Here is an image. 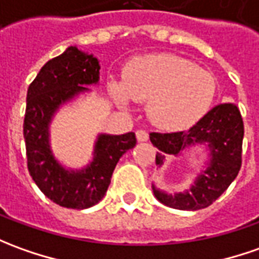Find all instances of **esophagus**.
<instances>
[{"mask_svg": "<svg viewBox=\"0 0 259 259\" xmlns=\"http://www.w3.org/2000/svg\"><path fill=\"white\" fill-rule=\"evenodd\" d=\"M136 137L139 142H147L149 140V133L146 130H137Z\"/></svg>", "mask_w": 259, "mask_h": 259, "instance_id": "esophagus-1", "label": "esophagus"}]
</instances>
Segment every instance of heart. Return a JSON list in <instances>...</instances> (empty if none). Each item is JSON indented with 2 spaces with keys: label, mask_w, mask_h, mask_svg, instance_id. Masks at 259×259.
I'll use <instances>...</instances> for the list:
<instances>
[{
  "label": "heart",
  "mask_w": 259,
  "mask_h": 259,
  "mask_svg": "<svg viewBox=\"0 0 259 259\" xmlns=\"http://www.w3.org/2000/svg\"><path fill=\"white\" fill-rule=\"evenodd\" d=\"M215 89L212 73L173 54L137 56L126 65L123 82L110 83L120 106L127 107L132 100L149 102V119L166 130L187 129L201 119Z\"/></svg>",
  "instance_id": "heart-1"
}]
</instances>
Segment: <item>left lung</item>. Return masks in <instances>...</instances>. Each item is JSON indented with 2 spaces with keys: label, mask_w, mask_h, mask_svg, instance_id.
I'll list each match as a JSON object with an SVG mask.
<instances>
[{
  "label": "left lung",
  "mask_w": 259,
  "mask_h": 259,
  "mask_svg": "<svg viewBox=\"0 0 259 259\" xmlns=\"http://www.w3.org/2000/svg\"><path fill=\"white\" fill-rule=\"evenodd\" d=\"M242 137L244 123L240 109L234 103L212 107L187 132L150 133L152 143L159 149L157 168L164 164L166 157H180L193 147H203L205 152L203 166L187 189L167 193L152 183L154 197L176 210L194 211L208 207L228 189L240 171Z\"/></svg>",
  "instance_id": "8db88e82"
}]
</instances>
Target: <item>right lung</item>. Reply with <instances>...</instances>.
Wrapping results in <instances>:
<instances>
[{
    "label": "right lung",
    "instance_id": "right-lung-1",
    "mask_svg": "<svg viewBox=\"0 0 259 259\" xmlns=\"http://www.w3.org/2000/svg\"><path fill=\"white\" fill-rule=\"evenodd\" d=\"M100 63L93 54L75 47L45 63L28 88L24 119L28 170L42 193L61 207L85 210L106 194L119 159L136 146L133 132L99 133L92 157L82 167H68L51 144V124L62 107L99 85Z\"/></svg>",
    "mask_w": 259,
    "mask_h": 259
}]
</instances>
